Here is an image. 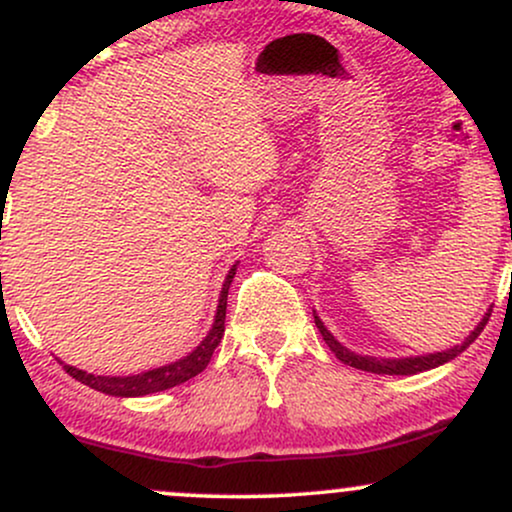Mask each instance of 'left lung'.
<instances>
[{
  "label": "left lung",
  "instance_id": "obj_1",
  "mask_svg": "<svg viewBox=\"0 0 512 512\" xmlns=\"http://www.w3.org/2000/svg\"><path fill=\"white\" fill-rule=\"evenodd\" d=\"M489 317H491V313H486L484 320H481L479 325H477V330H474L467 339H464V344L455 346V349L438 351V354H428V356H411V358L356 356L354 351L344 349V346L339 344L330 332H327V327L322 325L320 317H317V315H315V325H317V330H320L322 339H325V344L330 346L332 354L337 356L342 363H346V366H354L358 370H366V373H378V375H414V373H421V370H431V368H436V366H443V363H448L450 358H455L457 354H462V351L467 349V346L479 337L481 330H484V327H486V322H489Z\"/></svg>",
  "mask_w": 512,
  "mask_h": 512
}]
</instances>
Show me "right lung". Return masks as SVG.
<instances>
[{
    "mask_svg": "<svg viewBox=\"0 0 512 512\" xmlns=\"http://www.w3.org/2000/svg\"><path fill=\"white\" fill-rule=\"evenodd\" d=\"M233 276H236V267L231 269L223 281V291L219 298V310H216V320L211 325V330L207 334L202 344L192 351L190 356L180 358V361L170 363V366H161L154 370H146V373L139 375H127V378H110V375H93L86 373V370H79L74 366H62L72 375L74 380L84 383L93 390L105 392V395H113V397H142V395H151V392H161L168 390V387H175L185 380L195 378V375L202 373L207 368V363L211 361V354L214 349L219 346L223 330H226V303H228V286H231Z\"/></svg>",
    "mask_w": 512,
    "mask_h": 512,
    "instance_id": "1",
    "label": "right lung"
}]
</instances>
